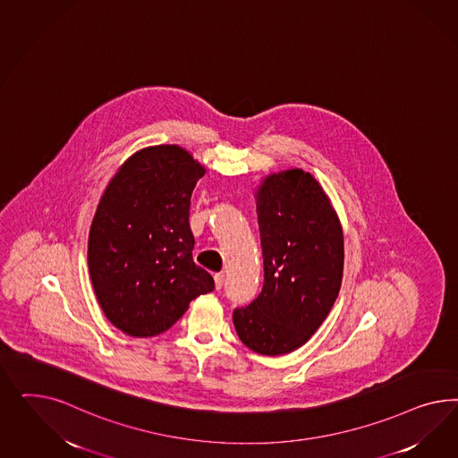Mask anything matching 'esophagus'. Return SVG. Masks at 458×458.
I'll return each mask as SVG.
<instances>
[{"label": "esophagus", "instance_id": "obj_1", "mask_svg": "<svg viewBox=\"0 0 458 458\" xmlns=\"http://www.w3.org/2000/svg\"><path fill=\"white\" fill-rule=\"evenodd\" d=\"M223 284H225V276H223V274H216V276H215V287L220 291L223 287Z\"/></svg>", "mask_w": 458, "mask_h": 458}]
</instances>
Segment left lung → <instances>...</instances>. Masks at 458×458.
<instances>
[{"mask_svg":"<svg viewBox=\"0 0 458 458\" xmlns=\"http://www.w3.org/2000/svg\"><path fill=\"white\" fill-rule=\"evenodd\" d=\"M264 287L233 310L240 341L264 356L305 344L331 312L344 267V236L333 205L310 173L289 169L257 191Z\"/></svg>","mask_w":458,"mask_h":458,"instance_id":"1","label":"left lung"}]
</instances>
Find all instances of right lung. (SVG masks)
Listing matches in <instances>:
<instances>
[{
	"label": "right lung",
	"mask_w": 458,
	"mask_h": 458,
	"mask_svg": "<svg viewBox=\"0 0 458 458\" xmlns=\"http://www.w3.org/2000/svg\"><path fill=\"white\" fill-rule=\"evenodd\" d=\"M205 167L174 144L132 154L107 184L89 233V270L106 318L127 335L167 331L215 289L193 262L190 205Z\"/></svg>",
	"instance_id": "right-lung-1"
}]
</instances>
